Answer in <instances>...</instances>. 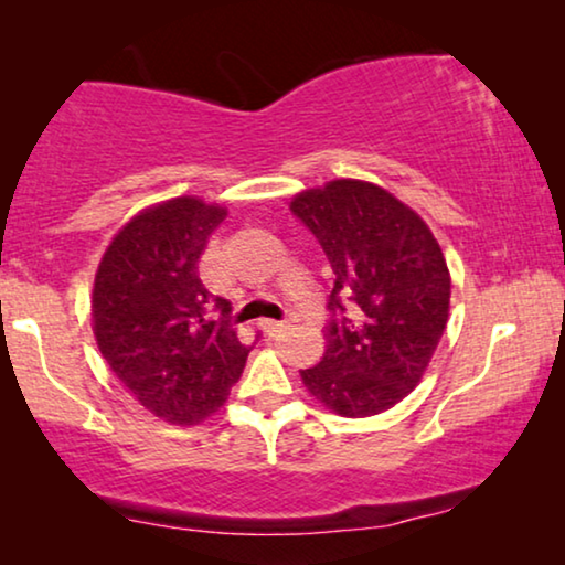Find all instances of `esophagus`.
<instances>
[{
	"label": "esophagus",
	"mask_w": 565,
	"mask_h": 565,
	"mask_svg": "<svg viewBox=\"0 0 565 565\" xmlns=\"http://www.w3.org/2000/svg\"><path fill=\"white\" fill-rule=\"evenodd\" d=\"M258 326L263 328V333L266 335H278L281 330L289 328V320H260Z\"/></svg>",
	"instance_id": "esophagus-1"
}]
</instances>
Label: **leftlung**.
<instances>
[{"label":"left lung","instance_id":"1","mask_svg":"<svg viewBox=\"0 0 565 565\" xmlns=\"http://www.w3.org/2000/svg\"><path fill=\"white\" fill-rule=\"evenodd\" d=\"M291 214L333 268L326 353L302 370L345 418L393 408L420 382L449 315V270L431 230L385 188L333 180L299 193Z\"/></svg>","mask_w":565,"mask_h":565}]
</instances>
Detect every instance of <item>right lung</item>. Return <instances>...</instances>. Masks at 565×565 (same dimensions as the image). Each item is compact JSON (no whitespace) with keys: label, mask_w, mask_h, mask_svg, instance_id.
Wrapping results in <instances>:
<instances>
[{"label":"right lung","mask_w":565,"mask_h":565,"mask_svg":"<svg viewBox=\"0 0 565 565\" xmlns=\"http://www.w3.org/2000/svg\"><path fill=\"white\" fill-rule=\"evenodd\" d=\"M227 212L180 195L113 237L93 289L97 349L131 395L170 424H199L227 401L253 345L239 343L199 276ZM258 341V335H255Z\"/></svg>","instance_id":"right-lung-1"}]
</instances>
